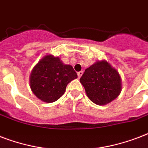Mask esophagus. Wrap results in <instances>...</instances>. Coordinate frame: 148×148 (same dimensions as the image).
Listing matches in <instances>:
<instances>
[{
    "mask_svg": "<svg viewBox=\"0 0 148 148\" xmlns=\"http://www.w3.org/2000/svg\"><path fill=\"white\" fill-rule=\"evenodd\" d=\"M82 74H83V72H82V71H80V72H79V73H77L78 78L79 79V78L81 77V76H82Z\"/></svg>",
    "mask_w": 148,
    "mask_h": 148,
    "instance_id": "esophagus-1",
    "label": "esophagus"
}]
</instances>
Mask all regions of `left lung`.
<instances>
[{
    "instance_id": "1",
    "label": "left lung",
    "mask_w": 148,
    "mask_h": 148,
    "mask_svg": "<svg viewBox=\"0 0 148 148\" xmlns=\"http://www.w3.org/2000/svg\"><path fill=\"white\" fill-rule=\"evenodd\" d=\"M88 98L103 106L115 99L122 90L121 75L106 60L97 61L85 70L80 78Z\"/></svg>"
}]
</instances>
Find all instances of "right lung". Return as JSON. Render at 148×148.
Listing matches in <instances>:
<instances>
[{
    "label": "right lung",
    "instance_id": "right-lung-1",
    "mask_svg": "<svg viewBox=\"0 0 148 148\" xmlns=\"http://www.w3.org/2000/svg\"><path fill=\"white\" fill-rule=\"evenodd\" d=\"M76 78L73 66L64 64L59 57L46 55L33 68L29 82L35 97L45 103H53L65 93L68 83Z\"/></svg>",
    "mask_w": 148,
    "mask_h": 148
}]
</instances>
